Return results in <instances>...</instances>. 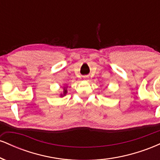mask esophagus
Returning a JSON list of instances; mask_svg holds the SVG:
<instances>
[{
  "label": "esophagus",
  "mask_w": 160,
  "mask_h": 160,
  "mask_svg": "<svg viewBox=\"0 0 160 160\" xmlns=\"http://www.w3.org/2000/svg\"><path fill=\"white\" fill-rule=\"evenodd\" d=\"M85 78V79H86V78Z\"/></svg>",
  "instance_id": "esophagus-1"
}]
</instances>
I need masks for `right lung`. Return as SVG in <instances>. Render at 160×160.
<instances>
[{
	"mask_svg": "<svg viewBox=\"0 0 160 160\" xmlns=\"http://www.w3.org/2000/svg\"><path fill=\"white\" fill-rule=\"evenodd\" d=\"M67 88H68L67 86H64V87H63V92L60 94V97H64L65 95H66V94H67V92H68Z\"/></svg>",
	"mask_w": 160,
	"mask_h": 160,
	"instance_id": "add662e5",
	"label": "right lung"
}]
</instances>
